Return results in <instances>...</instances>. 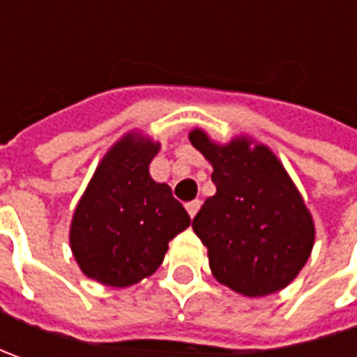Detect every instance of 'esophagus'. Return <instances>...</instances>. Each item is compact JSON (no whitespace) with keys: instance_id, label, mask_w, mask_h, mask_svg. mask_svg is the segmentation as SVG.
Returning a JSON list of instances; mask_svg holds the SVG:
<instances>
[{"instance_id":"34e87169","label":"esophagus","mask_w":357,"mask_h":357,"mask_svg":"<svg viewBox=\"0 0 357 357\" xmlns=\"http://www.w3.org/2000/svg\"><path fill=\"white\" fill-rule=\"evenodd\" d=\"M199 208H200V200H190V202H186V213L190 214V218H195V216H197Z\"/></svg>"}]
</instances>
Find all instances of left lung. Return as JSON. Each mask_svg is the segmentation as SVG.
Segmentation results:
<instances>
[{
  "mask_svg": "<svg viewBox=\"0 0 357 357\" xmlns=\"http://www.w3.org/2000/svg\"><path fill=\"white\" fill-rule=\"evenodd\" d=\"M188 139L214 169L216 192L192 220L213 276L248 298L286 288L306 266L316 228L280 158L244 135L222 144L192 129Z\"/></svg>",
  "mask_w": 357,
  "mask_h": 357,
  "instance_id": "obj_1",
  "label": "left lung"
}]
</instances>
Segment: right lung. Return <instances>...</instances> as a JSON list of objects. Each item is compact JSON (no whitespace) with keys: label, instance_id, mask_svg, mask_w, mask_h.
<instances>
[{"label":"right lung","instance_id":"right-lung-1","mask_svg":"<svg viewBox=\"0 0 357 357\" xmlns=\"http://www.w3.org/2000/svg\"><path fill=\"white\" fill-rule=\"evenodd\" d=\"M160 143L129 130L91 176L69 228L81 272L111 288H127L155 274L171 242L190 225L171 186L153 181L149 165Z\"/></svg>","mask_w":357,"mask_h":357}]
</instances>
